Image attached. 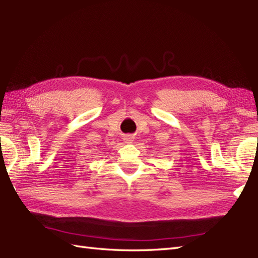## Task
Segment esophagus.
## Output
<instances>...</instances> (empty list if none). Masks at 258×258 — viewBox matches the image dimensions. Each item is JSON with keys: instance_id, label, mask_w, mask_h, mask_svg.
Returning a JSON list of instances; mask_svg holds the SVG:
<instances>
[{"instance_id": "1", "label": "esophagus", "mask_w": 258, "mask_h": 258, "mask_svg": "<svg viewBox=\"0 0 258 258\" xmlns=\"http://www.w3.org/2000/svg\"><path fill=\"white\" fill-rule=\"evenodd\" d=\"M125 142H126V143H132V142H133L134 141V139H133V136H125Z\"/></svg>"}]
</instances>
